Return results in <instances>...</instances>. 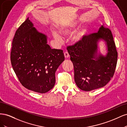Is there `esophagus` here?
I'll list each match as a JSON object with an SVG mask.
<instances>
[{
	"mask_svg": "<svg viewBox=\"0 0 127 127\" xmlns=\"http://www.w3.org/2000/svg\"><path fill=\"white\" fill-rule=\"evenodd\" d=\"M64 57L66 58H68L69 57V55L68 51H66L64 52Z\"/></svg>",
	"mask_w": 127,
	"mask_h": 127,
	"instance_id": "34e87169",
	"label": "esophagus"
}]
</instances>
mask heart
I'll return each instance as SVG.
<instances>
[{"instance_id":"1","label":"heart","mask_w":127,"mask_h":127,"mask_svg":"<svg viewBox=\"0 0 127 127\" xmlns=\"http://www.w3.org/2000/svg\"><path fill=\"white\" fill-rule=\"evenodd\" d=\"M74 24H70L68 26L64 27L60 30V33L61 35L64 37H66L71 35L72 33L74 32ZM87 30L85 28L80 29L75 33L74 36L72 37V40L75 42H78L81 40L83 37L85 35L86 33ZM53 35L55 39L59 43L63 42V38L57 32H54L53 33Z\"/></svg>"}]
</instances>
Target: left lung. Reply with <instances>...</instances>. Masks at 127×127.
Here are the masks:
<instances>
[{
  "label": "left lung",
  "mask_w": 127,
  "mask_h": 127,
  "mask_svg": "<svg viewBox=\"0 0 127 127\" xmlns=\"http://www.w3.org/2000/svg\"><path fill=\"white\" fill-rule=\"evenodd\" d=\"M102 38L106 42L108 53L105 57H96L97 42ZM67 49L74 65L75 83L80 90L91 91L102 87L113 77L118 52L109 28L103 25L97 32L85 35L74 44L67 46Z\"/></svg>",
  "instance_id": "obj_1"
}]
</instances>
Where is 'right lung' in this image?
Segmentation results:
<instances>
[{"instance_id":"1","label":"right lung","mask_w":127,"mask_h":127,"mask_svg":"<svg viewBox=\"0 0 127 127\" xmlns=\"http://www.w3.org/2000/svg\"><path fill=\"white\" fill-rule=\"evenodd\" d=\"M64 60L62 50L51 49L47 36L37 31L29 18L16 30L10 60L18 80L27 89L40 93L51 90L56 71Z\"/></svg>"}]
</instances>
